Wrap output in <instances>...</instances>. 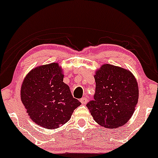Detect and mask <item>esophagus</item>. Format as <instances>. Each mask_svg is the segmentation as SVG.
Wrapping results in <instances>:
<instances>
[{
	"mask_svg": "<svg viewBox=\"0 0 158 158\" xmlns=\"http://www.w3.org/2000/svg\"><path fill=\"white\" fill-rule=\"evenodd\" d=\"M87 101H88V100H87V97H83L80 99V102L82 103V104H86L87 102Z\"/></svg>",
	"mask_w": 158,
	"mask_h": 158,
	"instance_id": "1",
	"label": "esophagus"
}]
</instances>
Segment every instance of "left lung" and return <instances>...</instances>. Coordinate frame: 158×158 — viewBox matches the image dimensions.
I'll return each instance as SVG.
<instances>
[{
  "mask_svg": "<svg viewBox=\"0 0 158 158\" xmlns=\"http://www.w3.org/2000/svg\"><path fill=\"white\" fill-rule=\"evenodd\" d=\"M95 93L87 107L98 124L106 128L125 125L134 113L139 99L136 79L128 70L101 65L94 76Z\"/></svg>",
  "mask_w": 158,
  "mask_h": 158,
  "instance_id": "left-lung-1",
  "label": "left lung"
}]
</instances>
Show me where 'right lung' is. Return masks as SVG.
Here are the masks:
<instances>
[{
    "label": "right lung",
    "mask_w": 158,
    "mask_h": 158,
    "mask_svg": "<svg viewBox=\"0 0 158 158\" xmlns=\"http://www.w3.org/2000/svg\"><path fill=\"white\" fill-rule=\"evenodd\" d=\"M63 70L57 63L36 67L26 76L21 101L32 120L44 128L56 129L66 123L81 105L63 82Z\"/></svg>",
    "instance_id": "1"
}]
</instances>
